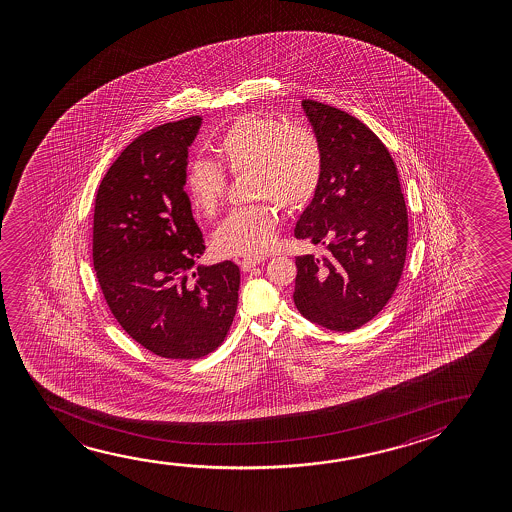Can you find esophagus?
Returning <instances> with one entry per match:
<instances>
[{
    "label": "esophagus",
    "mask_w": 512,
    "mask_h": 512,
    "mask_svg": "<svg viewBox=\"0 0 512 512\" xmlns=\"http://www.w3.org/2000/svg\"><path fill=\"white\" fill-rule=\"evenodd\" d=\"M264 259H260V257H246V259L241 260L239 262V266L243 271H252L253 267L259 266L260 262Z\"/></svg>",
    "instance_id": "1"
}]
</instances>
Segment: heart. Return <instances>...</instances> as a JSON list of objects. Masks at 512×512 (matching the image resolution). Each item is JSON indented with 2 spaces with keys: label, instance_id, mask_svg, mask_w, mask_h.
Instances as JSON below:
<instances>
[{
  "label": "heart",
  "instance_id": "obj_1",
  "mask_svg": "<svg viewBox=\"0 0 512 512\" xmlns=\"http://www.w3.org/2000/svg\"><path fill=\"white\" fill-rule=\"evenodd\" d=\"M215 152L232 176L252 175L255 199H269L283 210H304L322 185V143L308 127L246 113L225 129ZM225 187L224 171L217 164L206 159L190 162L185 190L196 213L213 217L222 206ZM273 203L229 213L213 236L215 250L225 257H257L267 252L278 224V208Z\"/></svg>",
  "mask_w": 512,
  "mask_h": 512
}]
</instances>
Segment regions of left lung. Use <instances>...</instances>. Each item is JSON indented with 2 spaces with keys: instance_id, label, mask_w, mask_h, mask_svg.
Returning <instances> with one entry per match:
<instances>
[{
  "instance_id": "1",
  "label": "left lung",
  "mask_w": 512,
  "mask_h": 512,
  "mask_svg": "<svg viewBox=\"0 0 512 512\" xmlns=\"http://www.w3.org/2000/svg\"><path fill=\"white\" fill-rule=\"evenodd\" d=\"M325 157L320 190L295 225V238L323 245L295 259L294 302L304 318L337 332L371 322L404 271L407 208L388 148L364 122L304 99Z\"/></svg>"
}]
</instances>
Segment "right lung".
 <instances>
[{
	"label": "right lung",
	"instance_id": "right-lung-1",
	"mask_svg": "<svg viewBox=\"0 0 512 512\" xmlns=\"http://www.w3.org/2000/svg\"><path fill=\"white\" fill-rule=\"evenodd\" d=\"M201 122L138 136L99 183L94 206L92 260L108 308L136 343L173 360L217 350L238 308L234 262L194 269L206 246L183 187Z\"/></svg>",
	"mask_w": 512,
	"mask_h": 512
}]
</instances>
